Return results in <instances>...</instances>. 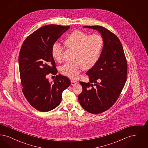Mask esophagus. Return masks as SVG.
<instances>
[{
    "label": "esophagus",
    "instance_id": "1",
    "mask_svg": "<svg viewBox=\"0 0 148 148\" xmlns=\"http://www.w3.org/2000/svg\"><path fill=\"white\" fill-rule=\"evenodd\" d=\"M77 83H78V82H77V81L73 80H71V84L72 85H76L77 84Z\"/></svg>",
    "mask_w": 148,
    "mask_h": 148
}]
</instances>
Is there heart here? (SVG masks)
<instances>
[{
  "label": "heart",
  "mask_w": 148,
  "mask_h": 148,
  "mask_svg": "<svg viewBox=\"0 0 148 148\" xmlns=\"http://www.w3.org/2000/svg\"><path fill=\"white\" fill-rule=\"evenodd\" d=\"M66 47L75 49L73 62H66L60 68L64 75L72 79L79 77L82 68L89 69L98 62L104 48V39L101 35L94 34L89 35L84 32L75 30L68 35L65 39ZM64 47L56 42L51 48V55L54 59L62 60Z\"/></svg>",
  "instance_id": "heart-1"
}]
</instances>
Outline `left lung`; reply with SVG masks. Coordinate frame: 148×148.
<instances>
[{"label":"left lung","instance_id":"1","mask_svg":"<svg viewBox=\"0 0 148 148\" xmlns=\"http://www.w3.org/2000/svg\"><path fill=\"white\" fill-rule=\"evenodd\" d=\"M98 30L104 39V48L96 65L86 73L90 82H80L83 91L78 100L85 110L98 114L116 102L127 81V62L121 43L112 32L101 26H84Z\"/></svg>","mask_w":148,"mask_h":148}]
</instances>
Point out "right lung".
Here are the masks:
<instances>
[{"label": "right lung", "instance_id": "add662e5", "mask_svg": "<svg viewBox=\"0 0 148 148\" xmlns=\"http://www.w3.org/2000/svg\"><path fill=\"white\" fill-rule=\"evenodd\" d=\"M70 28L50 24L37 29L25 39L19 56L22 92L29 104L36 110L49 112L59 105L62 92L71 84L70 80L58 71L51 55L53 44ZM56 77L50 83L47 75Z\"/></svg>", "mask_w": 148, "mask_h": 148}]
</instances>
